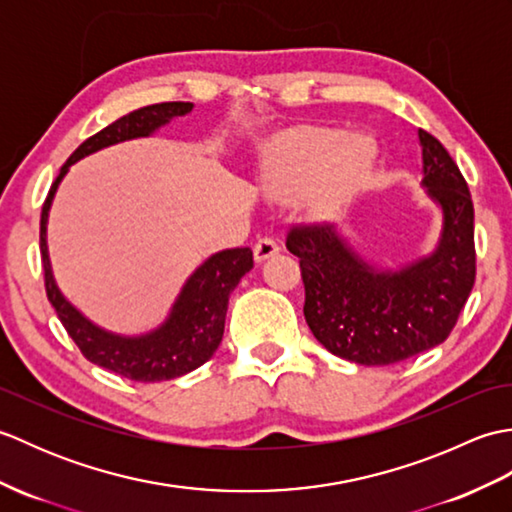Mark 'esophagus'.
<instances>
[{
  "instance_id": "34e87169",
  "label": "esophagus",
  "mask_w": 512,
  "mask_h": 512,
  "mask_svg": "<svg viewBox=\"0 0 512 512\" xmlns=\"http://www.w3.org/2000/svg\"><path fill=\"white\" fill-rule=\"evenodd\" d=\"M279 244L275 242L273 237H262L257 239V244L253 248V255H255V262H266L268 257H273L279 253Z\"/></svg>"
}]
</instances>
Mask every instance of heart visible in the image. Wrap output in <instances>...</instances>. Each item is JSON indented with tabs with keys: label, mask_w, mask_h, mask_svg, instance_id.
Instances as JSON below:
<instances>
[{
	"label": "heart",
	"mask_w": 512,
	"mask_h": 512,
	"mask_svg": "<svg viewBox=\"0 0 512 512\" xmlns=\"http://www.w3.org/2000/svg\"><path fill=\"white\" fill-rule=\"evenodd\" d=\"M374 160L376 145L369 136L343 138L336 129H303L268 151L259 178L277 198L310 193L314 209L330 215L361 189Z\"/></svg>",
	"instance_id": "1"
}]
</instances>
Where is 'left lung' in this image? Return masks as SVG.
Wrapping results in <instances>:
<instances>
[{"instance_id": "obj_1", "label": "left lung", "mask_w": 512, "mask_h": 512, "mask_svg": "<svg viewBox=\"0 0 512 512\" xmlns=\"http://www.w3.org/2000/svg\"><path fill=\"white\" fill-rule=\"evenodd\" d=\"M422 184L442 209L436 250L400 270L369 266L332 224L292 226L303 314L325 350L358 365H394L447 341L475 284L469 184L436 136L418 129Z\"/></svg>"}]
</instances>
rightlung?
Segmentation results:
<instances>
[{
    "instance_id": "1",
    "label": "right lung",
    "mask_w": 512,
    "mask_h": 512,
    "mask_svg": "<svg viewBox=\"0 0 512 512\" xmlns=\"http://www.w3.org/2000/svg\"><path fill=\"white\" fill-rule=\"evenodd\" d=\"M191 107V103L182 101L140 107V110L129 112L112 125H107L99 134L90 136L76 147L74 154L61 167L46 202L41 206L39 246L48 301L57 310V317L61 319L63 328L68 330L70 339L88 361L123 378L136 380V383H160V380L178 378L209 361L222 341L228 297L239 284V279L253 268V250L228 248L222 253H215L187 279L180 297L173 303L169 319L158 330L143 336H121L105 332L99 325L85 319L54 284L46 244L48 211L59 182L76 160L103 147L123 143V140L149 136L160 125L169 123L173 116L189 114Z\"/></svg>"
}]
</instances>
